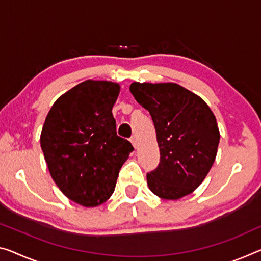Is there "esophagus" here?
<instances>
[{"mask_svg": "<svg viewBox=\"0 0 261 261\" xmlns=\"http://www.w3.org/2000/svg\"><path fill=\"white\" fill-rule=\"evenodd\" d=\"M130 142L133 143V146H134L135 149H138V147H139V141H138V138H136V136H132Z\"/></svg>", "mask_w": 261, "mask_h": 261, "instance_id": "1", "label": "esophagus"}]
</instances>
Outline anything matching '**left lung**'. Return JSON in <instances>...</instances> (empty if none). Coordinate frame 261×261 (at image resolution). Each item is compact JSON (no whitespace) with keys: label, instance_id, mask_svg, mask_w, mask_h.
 Segmentation results:
<instances>
[{"label":"left lung","instance_id":"obj_1","mask_svg":"<svg viewBox=\"0 0 261 261\" xmlns=\"http://www.w3.org/2000/svg\"><path fill=\"white\" fill-rule=\"evenodd\" d=\"M129 91L151 115L161 155L159 167L147 174L148 187L163 199L191 194L217 155L220 135L211 108L176 83L134 82Z\"/></svg>","mask_w":261,"mask_h":261}]
</instances>
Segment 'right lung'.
<instances>
[{
    "mask_svg": "<svg viewBox=\"0 0 261 261\" xmlns=\"http://www.w3.org/2000/svg\"><path fill=\"white\" fill-rule=\"evenodd\" d=\"M119 93L118 83L85 80L56 100L42 128L41 147L52 179L83 206H98L111 197L134 149L115 132L112 108Z\"/></svg>",
    "mask_w": 261,
    "mask_h": 261,
    "instance_id": "right-lung-1",
    "label": "right lung"
}]
</instances>
